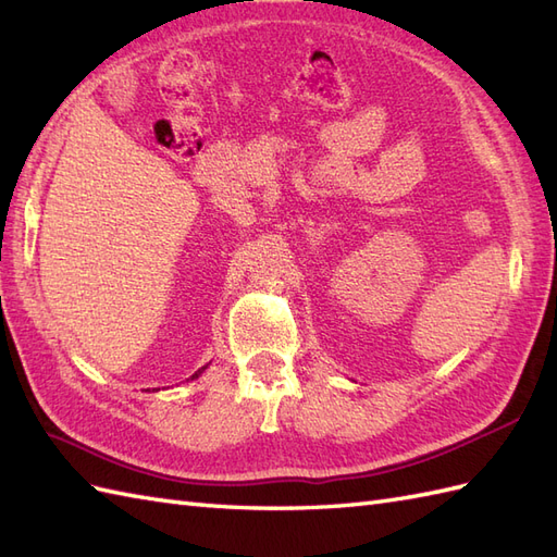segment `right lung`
Masks as SVG:
<instances>
[{"label":"right lung","mask_w":557,"mask_h":557,"mask_svg":"<svg viewBox=\"0 0 557 557\" xmlns=\"http://www.w3.org/2000/svg\"><path fill=\"white\" fill-rule=\"evenodd\" d=\"M199 372H201V369H199ZM199 372H195V374H193V379H195V376H199Z\"/></svg>","instance_id":"1"}]
</instances>
